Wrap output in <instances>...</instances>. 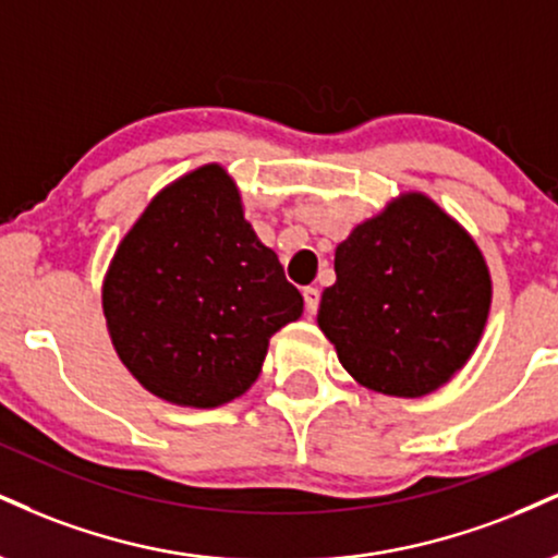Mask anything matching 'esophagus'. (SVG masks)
Masks as SVG:
<instances>
[{
    "label": "esophagus",
    "mask_w": 558,
    "mask_h": 558,
    "mask_svg": "<svg viewBox=\"0 0 558 558\" xmlns=\"http://www.w3.org/2000/svg\"><path fill=\"white\" fill-rule=\"evenodd\" d=\"M304 306H306L308 317H312V314L317 312V308H319V288H314V286L304 288Z\"/></svg>",
    "instance_id": "1"
}]
</instances>
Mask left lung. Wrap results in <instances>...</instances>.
<instances>
[{"instance_id":"left-lung-1","label":"left lung","mask_w":558,"mask_h":558,"mask_svg":"<svg viewBox=\"0 0 558 558\" xmlns=\"http://www.w3.org/2000/svg\"><path fill=\"white\" fill-rule=\"evenodd\" d=\"M319 330L374 392L421 398L447 385L481 343L492 275L471 233L421 192L395 197L335 250Z\"/></svg>"}]
</instances>
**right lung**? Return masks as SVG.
<instances>
[{"label":"right lung","instance_id":"add662e5","mask_svg":"<svg viewBox=\"0 0 558 558\" xmlns=\"http://www.w3.org/2000/svg\"><path fill=\"white\" fill-rule=\"evenodd\" d=\"M100 299L113 351L132 377L184 408L244 395L272 335L304 312L218 163L150 199L117 246Z\"/></svg>","mask_w":558,"mask_h":558}]
</instances>
